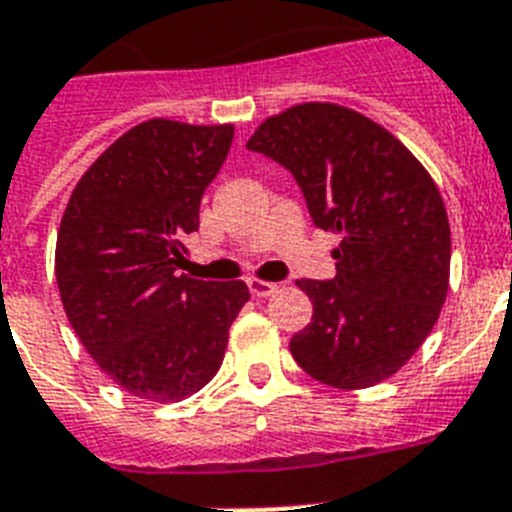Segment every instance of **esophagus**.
Masks as SVG:
<instances>
[{
  "label": "esophagus",
  "instance_id": "34e87169",
  "mask_svg": "<svg viewBox=\"0 0 512 512\" xmlns=\"http://www.w3.org/2000/svg\"><path fill=\"white\" fill-rule=\"evenodd\" d=\"M247 286H249V291H252V294H255V296H260V299H263V296L276 294V291H278V283L260 281V278H249Z\"/></svg>",
  "mask_w": 512,
  "mask_h": 512
}]
</instances>
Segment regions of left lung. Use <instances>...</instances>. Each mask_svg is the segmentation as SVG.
<instances>
[{"mask_svg": "<svg viewBox=\"0 0 512 512\" xmlns=\"http://www.w3.org/2000/svg\"><path fill=\"white\" fill-rule=\"evenodd\" d=\"M249 150L291 171L317 229L341 236L336 278L296 286L315 307L289 349L343 390L388 380L432 333L450 276V226L432 176L385 127L336 103L265 119Z\"/></svg>", "mask_w": 512, "mask_h": 512, "instance_id": "left-lung-1", "label": "left lung"}]
</instances>
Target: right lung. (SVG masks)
Segmentation results:
<instances>
[{"instance_id":"1","label":"right lung","mask_w":512,"mask_h":512,"mask_svg":"<svg viewBox=\"0 0 512 512\" xmlns=\"http://www.w3.org/2000/svg\"><path fill=\"white\" fill-rule=\"evenodd\" d=\"M231 140V124H137L85 171L64 210L54 268L67 320L137 398L182 401L208 385L249 299L244 281L179 273Z\"/></svg>"}]
</instances>
